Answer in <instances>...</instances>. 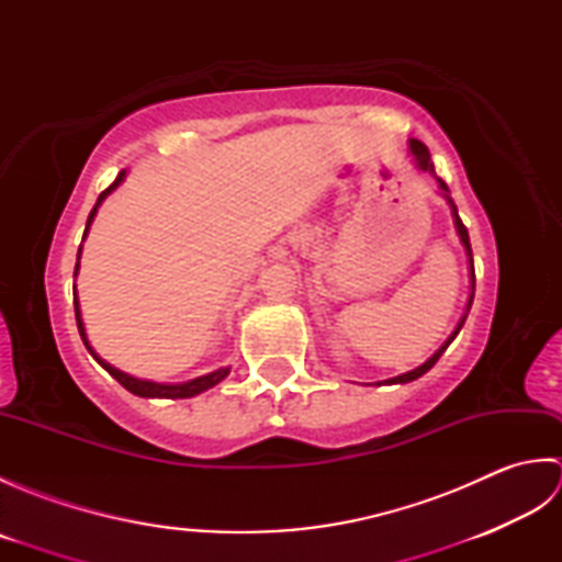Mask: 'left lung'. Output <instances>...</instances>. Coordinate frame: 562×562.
Returning <instances> with one entry per match:
<instances>
[{
  "instance_id": "1",
  "label": "left lung",
  "mask_w": 562,
  "mask_h": 562,
  "mask_svg": "<svg viewBox=\"0 0 562 562\" xmlns=\"http://www.w3.org/2000/svg\"><path fill=\"white\" fill-rule=\"evenodd\" d=\"M408 154L413 157V164H415V169H417V171H425V173H432V176H435V164H432V159H429V151H427V147L423 145L420 139H408ZM435 178H437V176H435ZM437 186H439V195L447 200V205H449V210H451L453 229H457V234H459V241H461V246H463V250H465V258H469V280H471V294H469V302H465V312H463V316L459 318L457 328H453V330H451V336H449L445 342L439 345V350H435V355H432V357H427V360H425L420 367L411 369V372L398 374V376H391V379H386V381H376V386H381V384H408V381H415V379H420L423 374H427L429 369H432V367L437 364V360L441 357V352H445V350L449 348L451 340L459 336V330H461V326H463V321H465V316H469V312H471L473 292H475V272H473V254H471L469 229H465L463 222H461V217H459L457 205H453V200H451V195H449V188H447V183L441 181V178H437Z\"/></svg>"
}]
</instances>
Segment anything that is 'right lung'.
Returning a JSON list of instances; mask_svg holds the SVG:
<instances>
[{
  "mask_svg": "<svg viewBox=\"0 0 562 562\" xmlns=\"http://www.w3.org/2000/svg\"><path fill=\"white\" fill-rule=\"evenodd\" d=\"M125 176H127V171H121V173H117L115 181H113L109 188H105L103 193L99 195L97 205H93V210L89 212L87 229H83V238H87V234H89V226H91L93 217H97L99 207L103 205V200L109 198V195L113 193V190L125 181ZM83 238H81V241H83ZM79 258H81V246H79V254H77L75 278H77V272H79ZM75 314H77V328H79V336H81L83 345H87V350L91 352L93 360H97V362L105 369V372H109V374L117 381V384L125 386L130 393H135V396H139V398H193V396H198V393L207 391V389H212V386H217L222 379L229 376V367H220V369H214V372H210V374H202V376H195V379L181 381V384H159V381L137 379V376H133V374L121 372V369L113 367L111 362H105L103 357H101L97 350L91 348V342H89V338H87V328H83V321H81V306H79V296H77V292H75Z\"/></svg>",
  "mask_w": 562,
  "mask_h": 562,
  "instance_id": "obj_1",
  "label": "right lung"
}]
</instances>
